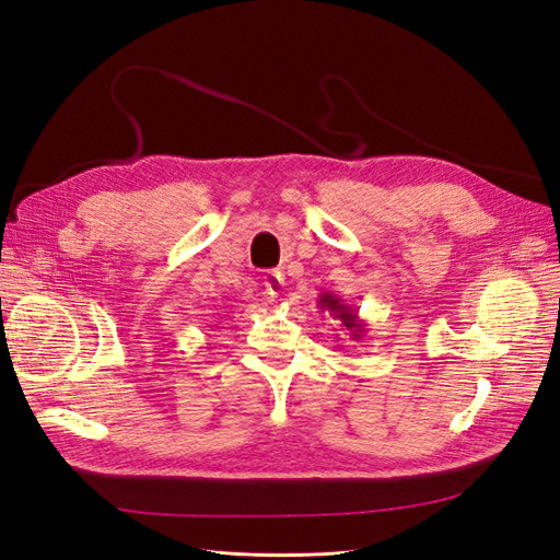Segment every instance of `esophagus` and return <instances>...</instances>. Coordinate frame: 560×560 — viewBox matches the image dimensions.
Masks as SVG:
<instances>
[{
  "instance_id": "obj_1",
  "label": "esophagus",
  "mask_w": 560,
  "mask_h": 560,
  "mask_svg": "<svg viewBox=\"0 0 560 560\" xmlns=\"http://www.w3.org/2000/svg\"><path fill=\"white\" fill-rule=\"evenodd\" d=\"M262 285H265V293L269 298H277V295L283 293L285 279H283V275L279 272V269H267L265 277H262Z\"/></svg>"
}]
</instances>
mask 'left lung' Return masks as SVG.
Listing matches in <instances>:
<instances>
[{
	"instance_id": "left-lung-1",
	"label": "left lung",
	"mask_w": 560,
	"mask_h": 560,
	"mask_svg": "<svg viewBox=\"0 0 560 560\" xmlns=\"http://www.w3.org/2000/svg\"><path fill=\"white\" fill-rule=\"evenodd\" d=\"M318 306L320 310H328L332 318H337L341 323V328L349 332L351 339L360 341L365 335V320L358 316V312L353 310L351 304H347L341 298L332 295V293H320L318 295Z\"/></svg>"
}]
</instances>
